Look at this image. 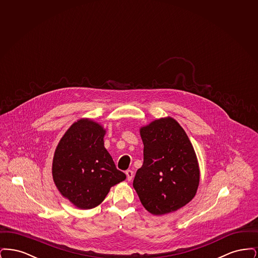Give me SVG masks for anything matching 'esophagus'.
Wrapping results in <instances>:
<instances>
[{"label": "esophagus", "mask_w": 258, "mask_h": 258, "mask_svg": "<svg viewBox=\"0 0 258 258\" xmlns=\"http://www.w3.org/2000/svg\"><path fill=\"white\" fill-rule=\"evenodd\" d=\"M125 175H126L127 181H132L133 178H134V171L133 170H126L125 171Z\"/></svg>", "instance_id": "esophagus-1"}]
</instances>
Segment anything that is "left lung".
Returning a JSON list of instances; mask_svg holds the SVG:
<instances>
[{
    "label": "left lung",
    "mask_w": 258,
    "mask_h": 258,
    "mask_svg": "<svg viewBox=\"0 0 258 258\" xmlns=\"http://www.w3.org/2000/svg\"><path fill=\"white\" fill-rule=\"evenodd\" d=\"M144 160L135 174V187L142 205L160 216L184 207L197 194L199 167L183 127L161 118L141 127Z\"/></svg>",
    "instance_id": "left-lung-1"
}]
</instances>
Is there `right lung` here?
Instances as JSON below:
<instances>
[{
    "label": "right lung",
    "mask_w": 258,
    "mask_h": 258,
    "mask_svg": "<svg viewBox=\"0 0 258 258\" xmlns=\"http://www.w3.org/2000/svg\"><path fill=\"white\" fill-rule=\"evenodd\" d=\"M104 135L98 123L80 120L68 130L55 151L53 180L62 197L78 208L98 206L111 186L125 179L103 146Z\"/></svg>",
    "instance_id": "right-lung-1"
}]
</instances>
